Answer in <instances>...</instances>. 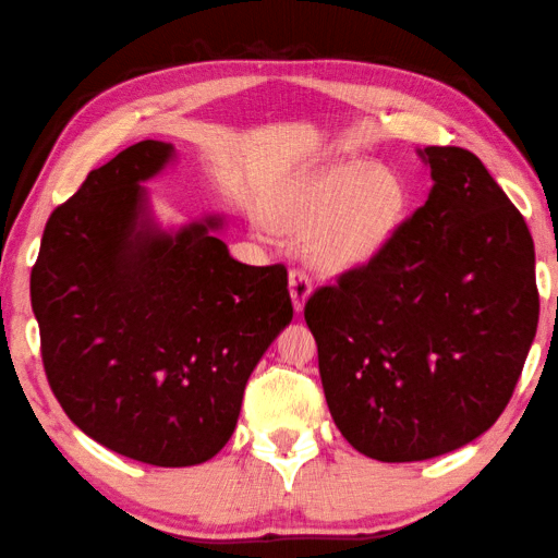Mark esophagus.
Masks as SVG:
<instances>
[{"label": "esophagus", "mask_w": 558, "mask_h": 558, "mask_svg": "<svg viewBox=\"0 0 558 558\" xmlns=\"http://www.w3.org/2000/svg\"><path fill=\"white\" fill-rule=\"evenodd\" d=\"M310 292H312V278L307 272L302 268L290 270V298L298 312H302V307H305Z\"/></svg>", "instance_id": "obj_1"}]
</instances>
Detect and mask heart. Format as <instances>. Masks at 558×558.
Instances as JSON below:
<instances>
[{
    "label": "heart",
    "instance_id": "heart-1",
    "mask_svg": "<svg viewBox=\"0 0 558 558\" xmlns=\"http://www.w3.org/2000/svg\"><path fill=\"white\" fill-rule=\"evenodd\" d=\"M408 215V187L388 166L337 163L300 185L280 225L310 236V253L329 270L356 268L390 244Z\"/></svg>",
    "mask_w": 558,
    "mask_h": 558
}]
</instances>
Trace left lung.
<instances>
[{"label": "left lung", "mask_w": 558, "mask_h": 558, "mask_svg": "<svg viewBox=\"0 0 558 558\" xmlns=\"http://www.w3.org/2000/svg\"><path fill=\"white\" fill-rule=\"evenodd\" d=\"M420 156L434 180L427 202L376 258L305 302L333 424L385 463L434 459L488 432L539 322L520 209L471 150Z\"/></svg>", "instance_id": "left-lung-1"}]
</instances>
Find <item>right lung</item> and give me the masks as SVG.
<instances>
[{
	"mask_svg": "<svg viewBox=\"0 0 558 558\" xmlns=\"http://www.w3.org/2000/svg\"><path fill=\"white\" fill-rule=\"evenodd\" d=\"M173 146L138 141L48 217L32 268L40 359L87 437L150 465L205 463L234 434L248 376L292 319L288 270L246 266L211 229L148 217L138 185Z\"/></svg>",
	"mask_w": 558,
	"mask_h": 558,
	"instance_id": "add662e5",
	"label": "right lung"
}]
</instances>
